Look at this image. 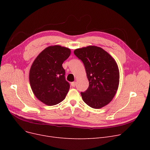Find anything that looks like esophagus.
<instances>
[{
    "label": "esophagus",
    "instance_id": "34e87169",
    "mask_svg": "<svg viewBox=\"0 0 150 150\" xmlns=\"http://www.w3.org/2000/svg\"><path fill=\"white\" fill-rule=\"evenodd\" d=\"M75 84H76V82H75V81H74V82H72V83H71V86H72V87H75Z\"/></svg>",
    "mask_w": 150,
    "mask_h": 150
}]
</instances>
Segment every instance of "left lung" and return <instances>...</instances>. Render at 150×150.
<instances>
[{
    "mask_svg": "<svg viewBox=\"0 0 150 150\" xmlns=\"http://www.w3.org/2000/svg\"><path fill=\"white\" fill-rule=\"evenodd\" d=\"M74 53L83 62L89 80L88 88L81 92L83 101L95 109L106 106L114 98L119 87V72L115 61L96 46L78 49Z\"/></svg>",
    "mask_w": 150,
    "mask_h": 150,
    "instance_id": "8db88e82",
    "label": "left lung"
}]
</instances>
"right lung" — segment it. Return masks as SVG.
<instances>
[{
  "instance_id": "1",
  "label": "right lung",
  "mask_w": 150,
  "mask_h": 150,
  "mask_svg": "<svg viewBox=\"0 0 150 150\" xmlns=\"http://www.w3.org/2000/svg\"><path fill=\"white\" fill-rule=\"evenodd\" d=\"M70 50L54 45L47 47L34 61L30 70L31 89L36 98L47 105L58 104L70 88L65 78L62 63L70 56Z\"/></svg>"
}]
</instances>
